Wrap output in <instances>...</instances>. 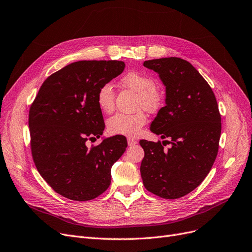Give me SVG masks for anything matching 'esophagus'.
Instances as JSON below:
<instances>
[{"label": "esophagus", "mask_w": 252, "mask_h": 252, "mask_svg": "<svg viewBox=\"0 0 252 252\" xmlns=\"http://www.w3.org/2000/svg\"><path fill=\"white\" fill-rule=\"evenodd\" d=\"M137 140H135V139H132V138H127V144L128 146H133L135 144H137Z\"/></svg>", "instance_id": "esophagus-1"}]
</instances>
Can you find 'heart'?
I'll use <instances>...</instances> for the list:
<instances>
[{
	"label": "heart",
	"mask_w": 252,
	"mask_h": 252,
	"mask_svg": "<svg viewBox=\"0 0 252 252\" xmlns=\"http://www.w3.org/2000/svg\"><path fill=\"white\" fill-rule=\"evenodd\" d=\"M120 85L137 93L136 108L154 112L162 105L163 95L157 87L156 80L150 74L140 71H128L120 79ZM96 104L101 112L112 113L115 108V93L111 84L106 83L96 92ZM147 121L142 110L134 114L118 113L108 120V131L114 135L133 137L140 133Z\"/></svg>",
	"instance_id": "1"
}]
</instances>
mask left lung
<instances>
[{
    "label": "left lung",
    "mask_w": 252,
    "mask_h": 252,
    "mask_svg": "<svg viewBox=\"0 0 252 252\" xmlns=\"http://www.w3.org/2000/svg\"><path fill=\"white\" fill-rule=\"evenodd\" d=\"M166 87V106L151 131L172 144L140 140L144 150L140 172L146 190L166 199L185 196L206 179L216 160L221 115L215 94L191 63L169 57L144 61Z\"/></svg>",
    "instance_id": "1"
}]
</instances>
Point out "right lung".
<instances>
[{
    "label": "right lung",
    "instance_id": "obj_1",
    "mask_svg": "<svg viewBox=\"0 0 252 252\" xmlns=\"http://www.w3.org/2000/svg\"><path fill=\"white\" fill-rule=\"evenodd\" d=\"M117 60L78 61L46 79L29 111L31 152L37 170L55 192L71 200L87 201L111 184V167L126 152L124 136L99 138L104 118L96 104L102 84L124 71Z\"/></svg>",
    "mask_w": 252,
    "mask_h": 252
}]
</instances>
